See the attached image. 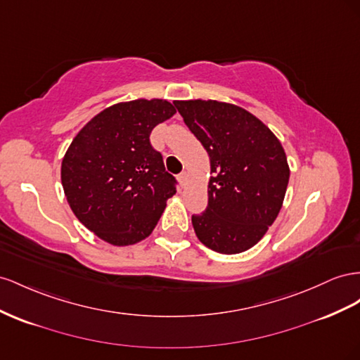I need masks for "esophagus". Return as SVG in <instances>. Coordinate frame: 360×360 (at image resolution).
Instances as JSON below:
<instances>
[{
    "label": "esophagus",
    "mask_w": 360,
    "mask_h": 360,
    "mask_svg": "<svg viewBox=\"0 0 360 360\" xmlns=\"http://www.w3.org/2000/svg\"><path fill=\"white\" fill-rule=\"evenodd\" d=\"M177 179H179V183L181 184V186H184V183H186V172H180Z\"/></svg>",
    "instance_id": "esophagus-1"
}]
</instances>
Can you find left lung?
<instances>
[{"label": "left lung", "mask_w": 360, "mask_h": 360, "mask_svg": "<svg viewBox=\"0 0 360 360\" xmlns=\"http://www.w3.org/2000/svg\"><path fill=\"white\" fill-rule=\"evenodd\" d=\"M210 158L209 201L192 226L204 245L236 255L257 242L276 221L289 181L286 154L255 115L218 101L174 103Z\"/></svg>", "instance_id": "8db88e82"}]
</instances>
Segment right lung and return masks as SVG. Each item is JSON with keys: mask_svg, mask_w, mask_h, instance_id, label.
<instances>
[{"mask_svg": "<svg viewBox=\"0 0 360 360\" xmlns=\"http://www.w3.org/2000/svg\"><path fill=\"white\" fill-rule=\"evenodd\" d=\"M176 113L165 100L110 105L75 136L62 162V184L80 222L113 245H130L156 227L177 180L165 169L151 130Z\"/></svg>", "mask_w": 360, "mask_h": 360, "instance_id": "add662e5", "label": "right lung"}]
</instances>
